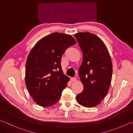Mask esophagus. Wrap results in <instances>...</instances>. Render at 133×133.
Masks as SVG:
<instances>
[{"label":"esophagus","mask_w":133,"mask_h":133,"mask_svg":"<svg viewBox=\"0 0 133 133\" xmlns=\"http://www.w3.org/2000/svg\"><path fill=\"white\" fill-rule=\"evenodd\" d=\"M71 80L72 82H75V81H76V77H72Z\"/></svg>","instance_id":"esophagus-1"}]
</instances>
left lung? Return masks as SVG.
Masks as SVG:
<instances>
[{"label":"left lung","instance_id":"obj_1","mask_svg":"<svg viewBox=\"0 0 133 133\" xmlns=\"http://www.w3.org/2000/svg\"><path fill=\"white\" fill-rule=\"evenodd\" d=\"M83 52L79 75L83 90L76 97L82 106L94 107L99 105L108 92L112 76L111 56L104 42L89 32L74 35Z\"/></svg>","mask_w":133,"mask_h":133}]
</instances>
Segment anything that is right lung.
I'll return each mask as SVG.
<instances>
[{
  "label": "right lung",
  "instance_id": "1",
  "mask_svg": "<svg viewBox=\"0 0 133 133\" xmlns=\"http://www.w3.org/2000/svg\"><path fill=\"white\" fill-rule=\"evenodd\" d=\"M76 43L70 35L54 32L39 40L30 51L25 81L30 96L39 106L51 107L58 101L69 81L61 68V57Z\"/></svg>",
  "mask_w": 133,
  "mask_h": 133
}]
</instances>
